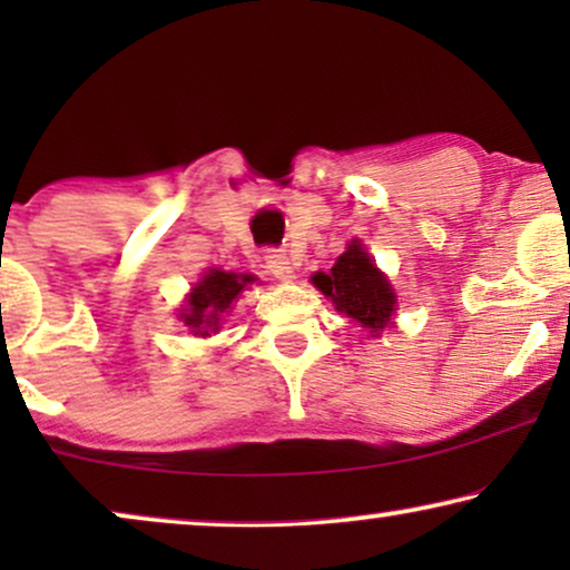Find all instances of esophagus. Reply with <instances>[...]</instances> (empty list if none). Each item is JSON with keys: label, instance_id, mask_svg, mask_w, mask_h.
I'll use <instances>...</instances> for the list:
<instances>
[{"label": "esophagus", "instance_id": "esophagus-1", "mask_svg": "<svg viewBox=\"0 0 570 570\" xmlns=\"http://www.w3.org/2000/svg\"><path fill=\"white\" fill-rule=\"evenodd\" d=\"M264 262H267V269L275 277H279V279H293L295 277V267H293L291 256H287L285 252H279V248H267V256H264Z\"/></svg>", "mask_w": 570, "mask_h": 570}]
</instances>
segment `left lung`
<instances>
[{
  "instance_id": "left-lung-1",
  "label": "left lung",
  "mask_w": 570,
  "mask_h": 570,
  "mask_svg": "<svg viewBox=\"0 0 570 570\" xmlns=\"http://www.w3.org/2000/svg\"><path fill=\"white\" fill-rule=\"evenodd\" d=\"M311 279L326 298H332L337 311L361 322V326L371 334L384 330L394 314L396 295L392 293V285L357 240L347 246V252L340 256L330 275L316 272Z\"/></svg>"
}]
</instances>
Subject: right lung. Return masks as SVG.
<instances>
[{
	"label": "right lung",
	"instance_id": "obj_1",
	"mask_svg": "<svg viewBox=\"0 0 570 570\" xmlns=\"http://www.w3.org/2000/svg\"><path fill=\"white\" fill-rule=\"evenodd\" d=\"M248 283H254L252 275L209 269V275H205L194 285L189 301H186V308H181L184 324L191 326L194 334L207 337L209 332L217 330L220 316L230 308V303L238 298V293Z\"/></svg>",
	"mask_w": 570,
	"mask_h": 570
}]
</instances>
